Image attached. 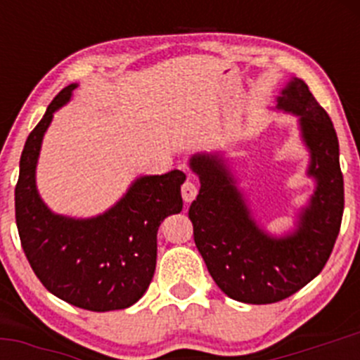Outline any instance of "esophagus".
Here are the masks:
<instances>
[{"label":"esophagus","instance_id":"obj_1","mask_svg":"<svg viewBox=\"0 0 360 360\" xmlns=\"http://www.w3.org/2000/svg\"><path fill=\"white\" fill-rule=\"evenodd\" d=\"M198 193V188L197 184L193 183V181H184V184L181 186V195H183V200L184 202H193L195 197H197Z\"/></svg>","mask_w":360,"mask_h":360}]
</instances>
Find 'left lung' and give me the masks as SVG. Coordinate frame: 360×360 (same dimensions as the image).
<instances>
[{"label": "left lung", "instance_id": "left-lung-1", "mask_svg": "<svg viewBox=\"0 0 360 360\" xmlns=\"http://www.w3.org/2000/svg\"><path fill=\"white\" fill-rule=\"evenodd\" d=\"M277 110L300 116L311 157L308 176L317 181L292 233L277 238L257 226L223 157L190 160L200 177V191L188 210L198 252L217 288L250 304L277 303L314 281L331 256L343 216L340 144L329 115L297 78L277 97Z\"/></svg>", "mask_w": 360, "mask_h": 360}]
</instances>
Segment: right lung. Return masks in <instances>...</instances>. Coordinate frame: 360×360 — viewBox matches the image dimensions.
Returning a JSON list of instances; mask_svg holds the SVG:
<instances>
[{
    "label": "right lung",
    "instance_id": "add662e5",
    "mask_svg": "<svg viewBox=\"0 0 360 360\" xmlns=\"http://www.w3.org/2000/svg\"><path fill=\"white\" fill-rule=\"evenodd\" d=\"M75 89L72 83L57 94L25 141L15 186L17 230L32 271L50 292L83 310H122L136 303L153 278L158 228L167 216L183 210L186 174L139 177L97 217L53 214L36 190V163L53 112Z\"/></svg>",
    "mask_w": 360,
    "mask_h": 360
}]
</instances>
